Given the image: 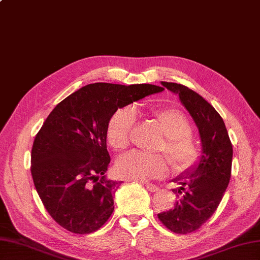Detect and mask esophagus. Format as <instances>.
Here are the masks:
<instances>
[{
    "label": "esophagus",
    "mask_w": 260,
    "mask_h": 260,
    "mask_svg": "<svg viewBox=\"0 0 260 260\" xmlns=\"http://www.w3.org/2000/svg\"><path fill=\"white\" fill-rule=\"evenodd\" d=\"M145 186H146L147 190H148V191H150V192H154V191H156V190L158 189V187H157V186L154 185V184H150V183H147V184L145 185Z\"/></svg>",
    "instance_id": "esophagus-1"
}]
</instances>
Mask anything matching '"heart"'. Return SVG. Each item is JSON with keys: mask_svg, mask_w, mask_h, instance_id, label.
<instances>
[{"mask_svg": "<svg viewBox=\"0 0 260 260\" xmlns=\"http://www.w3.org/2000/svg\"><path fill=\"white\" fill-rule=\"evenodd\" d=\"M153 116L166 136L160 146L175 171L184 172L194 166L199 158V149L191 140V127L187 118L176 110H156ZM136 119L131 107H123L113 114L107 124V142L115 150L128 146L131 133ZM168 171L166 159L161 155H153L134 150L124 155L116 162L118 176L127 180L145 182L165 175Z\"/></svg>", "mask_w": 260, "mask_h": 260, "instance_id": "heart-1", "label": "heart"}]
</instances>
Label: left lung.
Instances as JSON below:
<instances>
[{
    "instance_id": "left-lung-1",
    "label": "left lung",
    "mask_w": 260,
    "mask_h": 260,
    "mask_svg": "<svg viewBox=\"0 0 260 260\" xmlns=\"http://www.w3.org/2000/svg\"><path fill=\"white\" fill-rule=\"evenodd\" d=\"M161 85L179 96L194 119L202 143L198 161L173 179L179 185L172 189L180 195L179 201L157 215L170 231L185 235L197 231L218 207L231 179L233 146L224 120L206 100L182 84L161 82Z\"/></svg>"
}]
</instances>
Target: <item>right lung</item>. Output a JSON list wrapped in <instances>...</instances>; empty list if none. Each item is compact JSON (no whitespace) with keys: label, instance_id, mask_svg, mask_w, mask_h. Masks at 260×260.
<instances>
[{"label":"right lung","instance_id":"add662e5","mask_svg":"<svg viewBox=\"0 0 260 260\" xmlns=\"http://www.w3.org/2000/svg\"><path fill=\"white\" fill-rule=\"evenodd\" d=\"M164 88L94 83L54 107L36 134L31 173L47 213L74 234L96 232L114 210L120 183L106 178L107 124L118 108Z\"/></svg>","mask_w":260,"mask_h":260}]
</instances>
